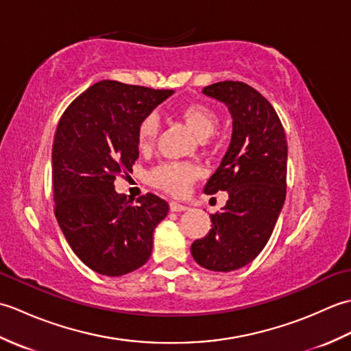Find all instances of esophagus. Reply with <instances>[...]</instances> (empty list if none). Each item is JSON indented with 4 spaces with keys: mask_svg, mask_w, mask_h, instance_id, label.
Segmentation results:
<instances>
[{
    "mask_svg": "<svg viewBox=\"0 0 351 351\" xmlns=\"http://www.w3.org/2000/svg\"><path fill=\"white\" fill-rule=\"evenodd\" d=\"M189 206L184 205V204H178V202H170V211L171 213H182V211H187Z\"/></svg>",
    "mask_w": 351,
    "mask_h": 351,
    "instance_id": "1",
    "label": "esophagus"
}]
</instances>
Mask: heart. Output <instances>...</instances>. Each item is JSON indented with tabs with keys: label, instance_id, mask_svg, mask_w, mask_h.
<instances>
[{
	"label": "heart",
	"instance_id": "obj_1",
	"mask_svg": "<svg viewBox=\"0 0 351 351\" xmlns=\"http://www.w3.org/2000/svg\"><path fill=\"white\" fill-rule=\"evenodd\" d=\"M182 117L199 138L210 137L219 123L217 114L202 104H190L182 110ZM158 117L155 114L146 116L138 126V145L141 147L151 146L158 134ZM197 176L199 169L187 162H164L151 171L152 184L171 195H184Z\"/></svg>",
	"mask_w": 351,
	"mask_h": 351
}]
</instances>
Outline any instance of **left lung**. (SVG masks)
Returning <instances> with one entry per match:
<instances>
[{
	"label": "left lung",
	"instance_id": "8db88e82",
	"mask_svg": "<svg viewBox=\"0 0 351 351\" xmlns=\"http://www.w3.org/2000/svg\"><path fill=\"white\" fill-rule=\"evenodd\" d=\"M204 95L225 104L232 136L204 193L228 191L226 205L211 214L213 228L191 244V255L211 271H234L250 264L271 237L287 196L288 146L271 104L240 81H221Z\"/></svg>",
	"mask_w": 351,
	"mask_h": 351
}]
</instances>
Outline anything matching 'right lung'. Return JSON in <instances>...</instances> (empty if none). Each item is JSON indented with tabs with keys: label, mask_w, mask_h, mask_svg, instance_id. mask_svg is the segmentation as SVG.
I'll list each match as a JSON object with an SVG mask.
<instances>
[{
	"label": "right lung",
	"mask_w": 351,
	"mask_h": 351,
	"mask_svg": "<svg viewBox=\"0 0 351 351\" xmlns=\"http://www.w3.org/2000/svg\"><path fill=\"white\" fill-rule=\"evenodd\" d=\"M173 90L104 80L66 108L52 146L56 217L73 253L93 271L116 278L147 263L154 230L169 204L155 195L131 205L114 190L138 158V126Z\"/></svg>",
	"instance_id": "add662e5"
}]
</instances>
